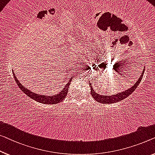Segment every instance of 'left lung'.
I'll return each instance as SVG.
<instances>
[{
  "label": "left lung",
  "instance_id": "obj_1",
  "mask_svg": "<svg viewBox=\"0 0 155 155\" xmlns=\"http://www.w3.org/2000/svg\"><path fill=\"white\" fill-rule=\"evenodd\" d=\"M144 71H145V69L143 70V72L141 73V75H140V77L138 78V80L136 81L134 85H131V87H129V88H128L127 90H126L125 91L121 92H120V93H117L114 94V95L104 96V95H101V94H98L97 92H96L93 90V87L92 86V84H89L90 87H91V95L97 101H98V102L101 103V104H113V103L118 102L120 101L123 100L124 99L127 98L129 95H130V94L135 91V89L138 86L140 82L141 81L143 76L144 74Z\"/></svg>",
  "mask_w": 155,
  "mask_h": 155
}]
</instances>
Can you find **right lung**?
I'll use <instances>...</instances> for the list:
<instances>
[{"mask_svg":"<svg viewBox=\"0 0 155 155\" xmlns=\"http://www.w3.org/2000/svg\"><path fill=\"white\" fill-rule=\"evenodd\" d=\"M12 74L17 85L19 87V88L26 94L27 96H28L30 98L33 99L34 100L38 101V102L41 103V104H55L60 103L61 101H63L67 96L69 86H70L71 79H72V77H71L70 79L69 80V81L68 82V84H67L64 87L63 90H62L58 94H55L52 96H47V95H41V94L34 93L33 92L29 91L28 89L26 88V87H25L24 85H22V84H21V83L18 81V80L17 79V78L16 77L15 74L13 71H12Z\"/></svg>","mask_w":155,"mask_h":155,"instance_id":"right-lung-1","label":"right lung"}]
</instances>
